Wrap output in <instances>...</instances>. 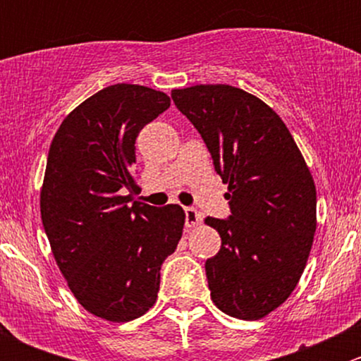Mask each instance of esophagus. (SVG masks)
<instances>
[{"label": "esophagus", "mask_w": 361, "mask_h": 361, "mask_svg": "<svg viewBox=\"0 0 361 361\" xmlns=\"http://www.w3.org/2000/svg\"><path fill=\"white\" fill-rule=\"evenodd\" d=\"M185 220H187V228H192L201 224L202 214L195 207H185Z\"/></svg>", "instance_id": "obj_1"}]
</instances>
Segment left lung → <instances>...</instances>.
I'll return each mask as SVG.
<instances>
[{"label": "left lung", "mask_w": 361, "mask_h": 361, "mask_svg": "<svg viewBox=\"0 0 361 361\" xmlns=\"http://www.w3.org/2000/svg\"><path fill=\"white\" fill-rule=\"evenodd\" d=\"M228 185L231 218H204L221 248L206 260L211 300L232 318L262 319L292 295L316 232V185L288 127L232 85L171 92Z\"/></svg>", "instance_id": "left-lung-1"}]
</instances>
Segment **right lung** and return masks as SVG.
Wrapping results in <instances>:
<instances>
[{
  "label": "right lung",
  "instance_id": "right-lung-1",
  "mask_svg": "<svg viewBox=\"0 0 361 361\" xmlns=\"http://www.w3.org/2000/svg\"><path fill=\"white\" fill-rule=\"evenodd\" d=\"M169 106L167 94L116 83L78 104L50 143L43 228L71 293L106 322H133L155 304L160 265L183 234L181 206L134 201V143Z\"/></svg>",
  "mask_w": 361,
  "mask_h": 361
}]
</instances>
